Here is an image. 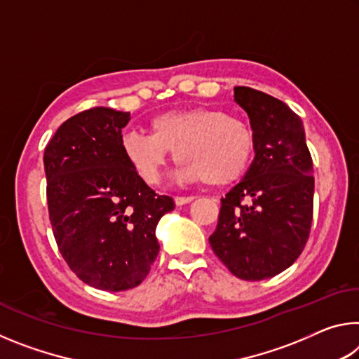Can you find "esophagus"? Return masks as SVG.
Here are the masks:
<instances>
[{"label":"esophagus","mask_w":359,"mask_h":359,"mask_svg":"<svg viewBox=\"0 0 359 359\" xmlns=\"http://www.w3.org/2000/svg\"><path fill=\"white\" fill-rule=\"evenodd\" d=\"M193 199H194L193 196H177L174 201H175V205H185L188 203H191Z\"/></svg>","instance_id":"1"}]
</instances>
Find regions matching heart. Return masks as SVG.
Masks as SVG:
<instances>
[{"mask_svg": "<svg viewBox=\"0 0 359 359\" xmlns=\"http://www.w3.org/2000/svg\"><path fill=\"white\" fill-rule=\"evenodd\" d=\"M150 135L125 133L121 154L147 185L160 184L169 151L179 163L182 182L224 187L250 165L255 137L244 121L209 107L166 111L151 117Z\"/></svg>", "mask_w": 359, "mask_h": 359, "instance_id": "b5f03b06", "label": "heart"}]
</instances>
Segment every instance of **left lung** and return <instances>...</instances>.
I'll return each mask as SVG.
<instances>
[{
	"instance_id": "left-lung-1",
	"label": "left lung",
	"mask_w": 359,
	"mask_h": 359,
	"mask_svg": "<svg viewBox=\"0 0 359 359\" xmlns=\"http://www.w3.org/2000/svg\"><path fill=\"white\" fill-rule=\"evenodd\" d=\"M250 120L255 156L244 177L222 198L210 247L242 280H264L294 263L309 239L313 165L302 120L274 96L234 87Z\"/></svg>"
}]
</instances>
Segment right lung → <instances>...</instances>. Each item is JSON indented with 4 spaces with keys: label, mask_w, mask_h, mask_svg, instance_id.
<instances>
[{
    "label": "right lung",
    "mask_w": 359,
    "mask_h": 359,
    "mask_svg": "<svg viewBox=\"0 0 359 359\" xmlns=\"http://www.w3.org/2000/svg\"><path fill=\"white\" fill-rule=\"evenodd\" d=\"M130 112L93 107L60 126L44 150L48 215L60 253L90 287L125 291L145 277L160 244L156 224L174 210L121 154Z\"/></svg>",
    "instance_id": "add662e5"
}]
</instances>
